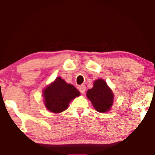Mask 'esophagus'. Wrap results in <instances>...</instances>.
Segmentation results:
<instances>
[{
	"mask_svg": "<svg viewBox=\"0 0 155 155\" xmlns=\"http://www.w3.org/2000/svg\"><path fill=\"white\" fill-rule=\"evenodd\" d=\"M79 90L81 93L84 94L85 92V91H86V87H85V85H84V84L81 85V86L79 87Z\"/></svg>",
	"mask_w": 155,
	"mask_h": 155,
	"instance_id": "1",
	"label": "esophagus"
}]
</instances>
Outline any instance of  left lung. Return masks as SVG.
Segmentation results:
<instances>
[{
	"mask_svg": "<svg viewBox=\"0 0 155 155\" xmlns=\"http://www.w3.org/2000/svg\"><path fill=\"white\" fill-rule=\"evenodd\" d=\"M87 96L91 101L94 108L101 113L109 111L113 104V92L103 79L95 81L93 87L88 90Z\"/></svg>",
	"mask_w": 155,
	"mask_h": 155,
	"instance_id": "obj_1",
	"label": "left lung"
}]
</instances>
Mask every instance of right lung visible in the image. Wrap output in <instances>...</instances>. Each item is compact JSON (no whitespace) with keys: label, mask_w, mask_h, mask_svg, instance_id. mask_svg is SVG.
Instances as JSON below:
<instances>
[{"label":"right lung","mask_w":155,"mask_h":155,"mask_svg":"<svg viewBox=\"0 0 155 155\" xmlns=\"http://www.w3.org/2000/svg\"><path fill=\"white\" fill-rule=\"evenodd\" d=\"M80 95L79 90L58 77L44 90L45 106L54 113H60L67 109L70 101Z\"/></svg>","instance_id":"right-lung-1"}]
</instances>
